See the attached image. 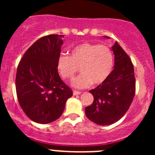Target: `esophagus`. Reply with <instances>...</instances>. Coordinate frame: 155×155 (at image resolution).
Here are the masks:
<instances>
[{"mask_svg": "<svg viewBox=\"0 0 155 155\" xmlns=\"http://www.w3.org/2000/svg\"><path fill=\"white\" fill-rule=\"evenodd\" d=\"M73 95H78V94H80L81 93H82V92L81 91H76V90H74L73 91Z\"/></svg>", "mask_w": 155, "mask_h": 155, "instance_id": "esophagus-1", "label": "esophagus"}]
</instances>
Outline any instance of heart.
I'll return each instance as SVG.
<instances>
[{
    "instance_id": "obj_1",
    "label": "heart",
    "mask_w": 155,
    "mask_h": 155,
    "mask_svg": "<svg viewBox=\"0 0 155 155\" xmlns=\"http://www.w3.org/2000/svg\"><path fill=\"white\" fill-rule=\"evenodd\" d=\"M113 64V54L108 46L84 43L72 48L70 56L61 54L57 68L61 76L67 80H73L79 68L82 74L75 79L73 85L82 88L105 82L112 73Z\"/></svg>"
}]
</instances>
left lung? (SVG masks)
Returning <instances> with one entry per match:
<instances>
[{"instance_id": "1", "label": "left lung", "mask_w": 155, "mask_h": 155, "mask_svg": "<svg viewBox=\"0 0 155 155\" xmlns=\"http://www.w3.org/2000/svg\"><path fill=\"white\" fill-rule=\"evenodd\" d=\"M114 70L107 80L89 91L94 102L85 108L87 118L99 125H109L122 118L135 96L136 80L130 58L115 42Z\"/></svg>"}]
</instances>
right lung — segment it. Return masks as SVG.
Returning <instances> with one entry per match:
<instances>
[{"instance_id": "obj_1", "label": "right lung", "mask_w": 155, "mask_h": 155, "mask_svg": "<svg viewBox=\"0 0 155 155\" xmlns=\"http://www.w3.org/2000/svg\"><path fill=\"white\" fill-rule=\"evenodd\" d=\"M64 35L50 34L37 40L21 58L15 89L22 110L32 121L48 124L62 115L73 91L60 78L57 68Z\"/></svg>"}]
</instances>
